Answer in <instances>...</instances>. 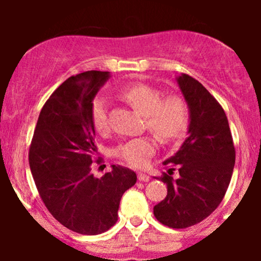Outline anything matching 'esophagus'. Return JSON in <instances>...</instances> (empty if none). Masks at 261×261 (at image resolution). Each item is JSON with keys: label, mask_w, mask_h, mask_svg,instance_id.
I'll list each match as a JSON object with an SVG mask.
<instances>
[{"label": "esophagus", "mask_w": 261, "mask_h": 261, "mask_svg": "<svg viewBox=\"0 0 261 261\" xmlns=\"http://www.w3.org/2000/svg\"><path fill=\"white\" fill-rule=\"evenodd\" d=\"M137 178H139V180L140 181H149V175H147V174H145V173H139V174H137Z\"/></svg>", "instance_id": "esophagus-1"}]
</instances>
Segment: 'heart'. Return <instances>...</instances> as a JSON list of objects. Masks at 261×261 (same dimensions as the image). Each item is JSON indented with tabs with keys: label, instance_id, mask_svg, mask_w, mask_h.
Masks as SVG:
<instances>
[{
	"label": "heart",
	"instance_id": "b5f03b06",
	"mask_svg": "<svg viewBox=\"0 0 261 261\" xmlns=\"http://www.w3.org/2000/svg\"><path fill=\"white\" fill-rule=\"evenodd\" d=\"M120 95L145 116L148 128L162 140L175 137L187 124V107L178 97L162 99V94L157 89L143 83H134L125 87L121 89ZM91 118L93 126L98 133L107 130V99L101 95L93 100ZM154 151V141L151 137L142 136L120 143L115 148V154L130 166L142 167L147 163Z\"/></svg>",
	"mask_w": 261,
	"mask_h": 261
}]
</instances>
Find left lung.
Instances as JSON below:
<instances>
[{"label":"left lung","mask_w":261,"mask_h":261,"mask_svg":"<svg viewBox=\"0 0 261 261\" xmlns=\"http://www.w3.org/2000/svg\"><path fill=\"white\" fill-rule=\"evenodd\" d=\"M189 109L187 139L164 166H178L161 180L166 199L153 207L154 217L170 228H187L210 216L228 189L236 162L228 120L222 107L199 81L181 73L175 79Z\"/></svg>","instance_id":"8db88e82"}]
</instances>
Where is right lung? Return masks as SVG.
<instances>
[{
    "instance_id": "obj_1",
    "label": "right lung",
    "mask_w": 261,
    "mask_h": 261,
    "mask_svg": "<svg viewBox=\"0 0 261 261\" xmlns=\"http://www.w3.org/2000/svg\"><path fill=\"white\" fill-rule=\"evenodd\" d=\"M110 72L87 71L66 80L39 115L29 148V167L46 208L66 228L100 234L118 221L122 194L136 173L121 166L97 178L92 173L95 130L91 109Z\"/></svg>"
}]
</instances>
